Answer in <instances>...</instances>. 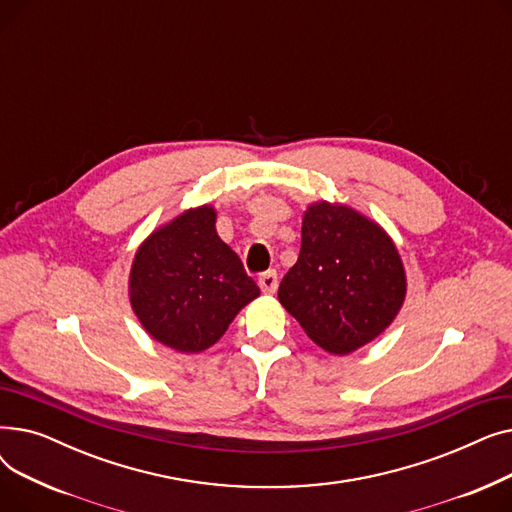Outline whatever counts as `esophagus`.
<instances>
[{
	"label": "esophagus",
	"instance_id": "1",
	"mask_svg": "<svg viewBox=\"0 0 512 512\" xmlns=\"http://www.w3.org/2000/svg\"><path fill=\"white\" fill-rule=\"evenodd\" d=\"M259 288L265 292V294H274L276 288H278V274L274 270L270 272H263L259 276Z\"/></svg>",
	"mask_w": 512,
	"mask_h": 512
}]
</instances>
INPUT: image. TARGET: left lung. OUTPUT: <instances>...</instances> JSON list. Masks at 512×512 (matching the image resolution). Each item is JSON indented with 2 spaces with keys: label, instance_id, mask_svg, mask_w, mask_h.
I'll use <instances>...</instances> for the list:
<instances>
[{
  "label": "left lung",
  "instance_id": "left-lung-1",
  "mask_svg": "<svg viewBox=\"0 0 512 512\" xmlns=\"http://www.w3.org/2000/svg\"><path fill=\"white\" fill-rule=\"evenodd\" d=\"M407 297L390 234L344 203L317 201L303 215L301 253L278 288L282 307L332 355L378 338Z\"/></svg>",
  "mask_w": 512,
  "mask_h": 512
}]
</instances>
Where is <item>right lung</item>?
Wrapping results in <instances>:
<instances>
[{
    "instance_id": "1",
    "label": "right lung",
    "mask_w": 512,
    "mask_h": 512,
    "mask_svg": "<svg viewBox=\"0 0 512 512\" xmlns=\"http://www.w3.org/2000/svg\"><path fill=\"white\" fill-rule=\"evenodd\" d=\"M215 218L211 205L182 211L141 242L130 267L134 315L153 340L186 355L207 351L259 297Z\"/></svg>"
}]
</instances>
